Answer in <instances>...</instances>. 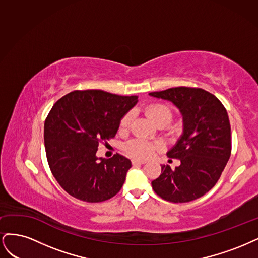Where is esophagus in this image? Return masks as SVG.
Returning <instances> with one entry per match:
<instances>
[{
  "label": "esophagus",
  "mask_w": 258,
  "mask_h": 258,
  "mask_svg": "<svg viewBox=\"0 0 258 258\" xmlns=\"http://www.w3.org/2000/svg\"><path fill=\"white\" fill-rule=\"evenodd\" d=\"M146 161H140V160H132V164L134 166H137V165H143L145 164Z\"/></svg>",
  "instance_id": "1"
}]
</instances>
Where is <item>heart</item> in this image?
<instances>
[{"instance_id":"heart-1","label":"heart","mask_w":258,"mask_h":258,"mask_svg":"<svg viewBox=\"0 0 258 258\" xmlns=\"http://www.w3.org/2000/svg\"><path fill=\"white\" fill-rule=\"evenodd\" d=\"M146 113L150 117L157 125H168L173 119V111L168 105L156 103L146 107ZM133 120V112L128 111L123 115L120 121V130L125 131L128 128ZM161 145L157 143H152L144 138H134L126 141L123 146L124 151L130 156L137 160H145L150 157L155 150L160 149Z\"/></svg>"}]
</instances>
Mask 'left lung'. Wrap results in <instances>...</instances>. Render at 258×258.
Returning <instances> with one entry per match:
<instances>
[{
	"mask_svg": "<svg viewBox=\"0 0 258 258\" xmlns=\"http://www.w3.org/2000/svg\"><path fill=\"white\" fill-rule=\"evenodd\" d=\"M149 95L171 102L183 117V134L167 152L181 164L174 169L162 165L152 188L167 202L195 201L217 184L230 157L227 111L217 96L199 88H170Z\"/></svg>",
	"mask_w": 258,
	"mask_h": 258,
	"instance_id": "left-lung-1",
	"label": "left lung"
}]
</instances>
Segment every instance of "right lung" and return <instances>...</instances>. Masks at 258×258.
Wrapping results in <instances>:
<instances>
[{
  "label": "right lung",
  "mask_w": 258,
  "mask_h": 258,
  "mask_svg": "<svg viewBox=\"0 0 258 258\" xmlns=\"http://www.w3.org/2000/svg\"><path fill=\"white\" fill-rule=\"evenodd\" d=\"M138 102L102 90L73 91L48 113L44 140L49 167L61 187L87 203H101L119 193L132 163L119 153L97 159L98 144L117 134L120 121Z\"/></svg>",
  "instance_id": "add662e5"
}]
</instances>
